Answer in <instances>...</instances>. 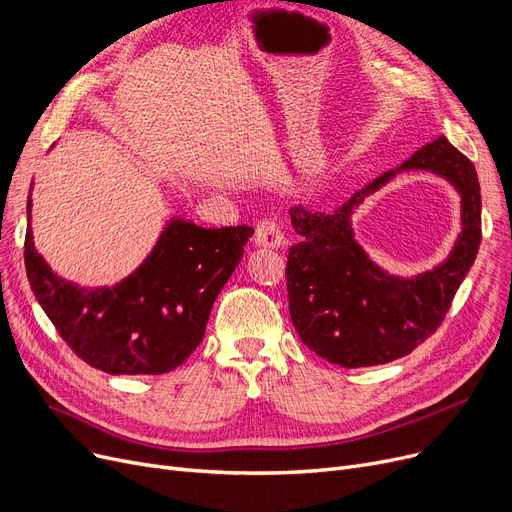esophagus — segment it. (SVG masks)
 <instances>
[{"instance_id":"esophagus-1","label":"esophagus","mask_w":512,"mask_h":512,"mask_svg":"<svg viewBox=\"0 0 512 512\" xmlns=\"http://www.w3.org/2000/svg\"><path fill=\"white\" fill-rule=\"evenodd\" d=\"M256 243L264 248H281L285 243L283 229L273 218H262L256 225Z\"/></svg>"}]
</instances>
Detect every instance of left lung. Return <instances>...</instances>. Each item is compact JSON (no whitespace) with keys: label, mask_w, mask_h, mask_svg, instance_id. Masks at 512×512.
<instances>
[{"label":"left lung","mask_w":512,"mask_h":512,"mask_svg":"<svg viewBox=\"0 0 512 512\" xmlns=\"http://www.w3.org/2000/svg\"><path fill=\"white\" fill-rule=\"evenodd\" d=\"M402 169H429L461 193L463 231L451 256L417 278L385 274L355 243L351 212ZM302 241L289 248V314L302 342L346 369L410 354L442 325L481 243V191L475 166L442 135L398 168L364 185L331 212L289 210Z\"/></svg>","instance_id":"1"}]
</instances>
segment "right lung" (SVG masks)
Wrapping results in <instances>:
<instances>
[{"label":"right lung","mask_w":512,"mask_h":512,"mask_svg":"<svg viewBox=\"0 0 512 512\" xmlns=\"http://www.w3.org/2000/svg\"><path fill=\"white\" fill-rule=\"evenodd\" d=\"M27 208L31 221V200ZM252 233L246 225L204 229L173 218L133 275L87 289L47 266L29 225L24 266L37 302L81 360L108 375H162L200 346L212 304Z\"/></svg>","instance_id":"right-lung-1"}]
</instances>
